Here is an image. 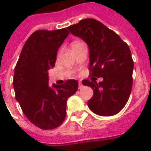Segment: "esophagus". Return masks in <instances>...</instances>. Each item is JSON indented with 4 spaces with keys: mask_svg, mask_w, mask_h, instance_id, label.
Returning a JSON list of instances; mask_svg holds the SVG:
<instances>
[{
    "mask_svg": "<svg viewBox=\"0 0 151 151\" xmlns=\"http://www.w3.org/2000/svg\"><path fill=\"white\" fill-rule=\"evenodd\" d=\"M82 87H83L82 82H81V81H79V82H78V88H79V89H81Z\"/></svg>",
    "mask_w": 151,
    "mask_h": 151,
    "instance_id": "34e87169",
    "label": "esophagus"
}]
</instances>
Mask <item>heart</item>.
<instances>
[{
    "label": "heart",
    "mask_w": 151,
    "mask_h": 151,
    "mask_svg": "<svg viewBox=\"0 0 151 151\" xmlns=\"http://www.w3.org/2000/svg\"><path fill=\"white\" fill-rule=\"evenodd\" d=\"M85 44L81 42V41H73V43L71 44V48H74V47H78V46L83 45Z\"/></svg>",
    "instance_id": "1"
}]
</instances>
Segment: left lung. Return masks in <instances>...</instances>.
<instances>
[{
	"label": "left lung",
	"instance_id": "1",
	"mask_svg": "<svg viewBox=\"0 0 151 151\" xmlns=\"http://www.w3.org/2000/svg\"><path fill=\"white\" fill-rule=\"evenodd\" d=\"M67 29L88 46L90 76L103 78L99 83L96 80L82 81L93 89L88 107L99 116L116 114L127 103L132 87L134 63L129 45L94 19L81 20Z\"/></svg>",
	"mask_w": 151,
	"mask_h": 151
}]
</instances>
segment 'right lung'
<instances>
[{
  "label": "right lung",
  "mask_w": 151,
  "mask_h": 151,
  "mask_svg": "<svg viewBox=\"0 0 151 151\" xmlns=\"http://www.w3.org/2000/svg\"><path fill=\"white\" fill-rule=\"evenodd\" d=\"M70 32L66 29L34 32L26 41L14 72L15 99L31 123L44 130L59 126L66 117V101L78 88L76 80L48 86V70Z\"/></svg>",
  "instance_id": "right-lung-1"
}]
</instances>
